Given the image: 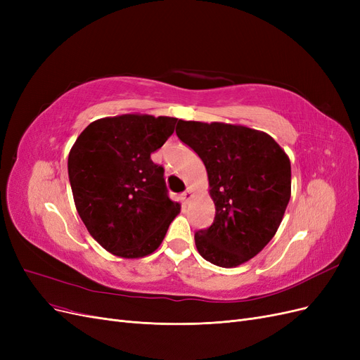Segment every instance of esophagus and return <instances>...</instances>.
I'll use <instances>...</instances> for the list:
<instances>
[{
  "mask_svg": "<svg viewBox=\"0 0 360 360\" xmlns=\"http://www.w3.org/2000/svg\"><path fill=\"white\" fill-rule=\"evenodd\" d=\"M191 197H192V192H191V191H186V192L181 193V200H183L184 202H188V201L191 200Z\"/></svg>",
  "mask_w": 360,
  "mask_h": 360,
  "instance_id": "obj_1",
  "label": "esophagus"
}]
</instances>
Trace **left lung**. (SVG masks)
<instances>
[{"mask_svg":"<svg viewBox=\"0 0 360 360\" xmlns=\"http://www.w3.org/2000/svg\"><path fill=\"white\" fill-rule=\"evenodd\" d=\"M176 134L204 162L213 224L195 233L198 252L212 264L236 267L275 236L291 193L285 151L264 132L225 123L179 120Z\"/></svg>","mask_w":360,"mask_h":360,"instance_id":"1","label":"left lung"}]
</instances>
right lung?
Here are the masks:
<instances>
[{
    "instance_id": "obj_1",
    "label": "right lung",
    "mask_w": 360,
    "mask_h": 360,
    "mask_svg": "<svg viewBox=\"0 0 360 360\" xmlns=\"http://www.w3.org/2000/svg\"><path fill=\"white\" fill-rule=\"evenodd\" d=\"M177 122L147 114L101 118L73 144L68 169L76 210L108 252L122 258L155 252L179 214L165 169L151 160Z\"/></svg>"
}]
</instances>
